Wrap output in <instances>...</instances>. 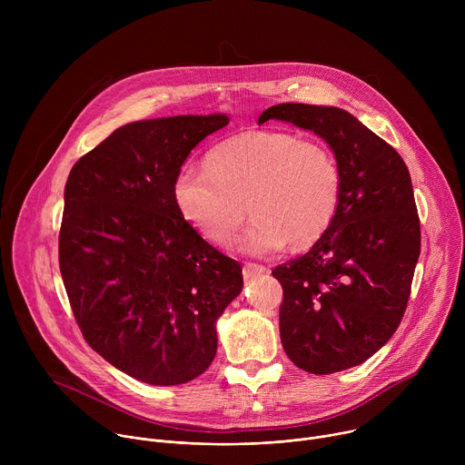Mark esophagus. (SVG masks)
<instances>
[{"label": "esophagus", "instance_id": "34e87169", "mask_svg": "<svg viewBox=\"0 0 465 465\" xmlns=\"http://www.w3.org/2000/svg\"><path fill=\"white\" fill-rule=\"evenodd\" d=\"M264 272H267V269H264L262 264L246 262L244 267H242V276H244V280H253V278H257V276H261V274H264Z\"/></svg>", "mask_w": 465, "mask_h": 465}]
</instances>
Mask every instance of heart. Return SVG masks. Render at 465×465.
I'll use <instances>...</instances> for the list:
<instances>
[{
	"label": "heart",
	"instance_id": "obj_1",
	"mask_svg": "<svg viewBox=\"0 0 465 465\" xmlns=\"http://www.w3.org/2000/svg\"><path fill=\"white\" fill-rule=\"evenodd\" d=\"M342 169L329 147L285 130H246L213 145L204 169L182 167L173 180L178 215L212 244L228 246L246 219L241 250L267 257L287 244L312 248L342 203Z\"/></svg>",
	"mask_w": 465,
	"mask_h": 465
}]
</instances>
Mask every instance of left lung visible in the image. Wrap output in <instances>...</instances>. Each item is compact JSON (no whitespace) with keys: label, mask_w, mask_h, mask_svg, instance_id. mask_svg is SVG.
I'll use <instances>...</instances> for the list:
<instances>
[{"label":"left lung","mask_w":465,"mask_h":465,"mask_svg":"<svg viewBox=\"0 0 465 465\" xmlns=\"http://www.w3.org/2000/svg\"><path fill=\"white\" fill-rule=\"evenodd\" d=\"M276 119L311 130L337 156L342 203L329 232L272 271L283 287L280 335L289 359L316 375L362 364L395 333L420 257L421 233L403 158L337 106L283 103Z\"/></svg>","instance_id":"obj_1"}]
</instances>
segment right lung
I'll return each instance as SVG.
<instances>
[{"mask_svg": "<svg viewBox=\"0 0 465 465\" xmlns=\"http://www.w3.org/2000/svg\"><path fill=\"white\" fill-rule=\"evenodd\" d=\"M226 114L119 126L84 154L64 189L58 262L86 342L154 386L193 381L217 353V320L242 267L176 212L173 180Z\"/></svg>", "mask_w": 465, "mask_h": 465, "instance_id": "obj_1", "label": "right lung"}]
</instances>
